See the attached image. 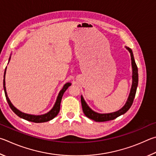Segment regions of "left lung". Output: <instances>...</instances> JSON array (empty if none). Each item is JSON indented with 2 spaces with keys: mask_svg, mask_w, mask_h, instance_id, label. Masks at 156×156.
I'll return each mask as SVG.
<instances>
[{
  "mask_svg": "<svg viewBox=\"0 0 156 156\" xmlns=\"http://www.w3.org/2000/svg\"><path fill=\"white\" fill-rule=\"evenodd\" d=\"M128 51H129L130 55H131V59H132V88H131V91L128 97V99L125 105L122 107L121 110L119 111L115 112L109 113V114H99L92 110L90 108L88 107V105L86 104L85 101H84L82 96H81V105H82V110L85 115L88 117V118L90 119L93 121L96 122H104V121H111V120L115 119L117 117L122 115V114L127 112L128 110L131 108L132 103L133 102V99H134L136 90H137L138 83V67L136 66L134 58H133V55L132 53V49L129 47H126Z\"/></svg>",
  "mask_w": 156,
  "mask_h": 156,
  "instance_id": "obj_1",
  "label": "left lung"
}]
</instances>
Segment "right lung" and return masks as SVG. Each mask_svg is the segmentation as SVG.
<instances>
[{"label":"right lung","instance_id":"obj_1","mask_svg":"<svg viewBox=\"0 0 156 156\" xmlns=\"http://www.w3.org/2000/svg\"><path fill=\"white\" fill-rule=\"evenodd\" d=\"M11 57L9 59V62L10 60ZM6 68H5V70L4 73V80H3V88H4V91H5V97H6V99L7 101L8 104H9L10 108L12 109V111L14 112L16 115L18 116L20 118L25 119L28 121H31V122H47L51 121L53 119H54L57 114H58L59 110H60V103H61V101H62V98L63 94H64V92L68 88L69 86H70L71 83H66L63 87V88L60 90L59 93L58 94V97L57 98V101L55 105L53 106V108H52V110L51 111H49L48 113H46L45 114H42V115H38V116H35V115H31V114H27L25 113L19 111L17 110L14 106L12 105V103H11V101L9 99V98L7 97V92H6V88H5V73H6Z\"/></svg>","mask_w":156,"mask_h":156}]
</instances>
